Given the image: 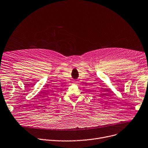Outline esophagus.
<instances>
[{"mask_svg": "<svg viewBox=\"0 0 148 148\" xmlns=\"http://www.w3.org/2000/svg\"><path fill=\"white\" fill-rule=\"evenodd\" d=\"M73 83H74V84H78V82L77 81H74L73 82Z\"/></svg>", "mask_w": 148, "mask_h": 148, "instance_id": "obj_1", "label": "esophagus"}]
</instances>
